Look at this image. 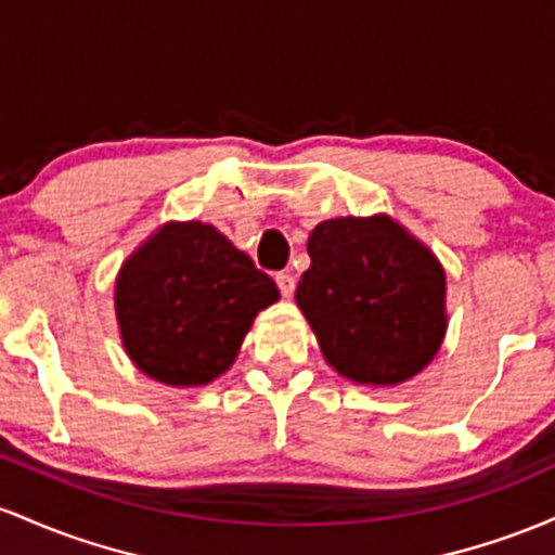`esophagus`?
I'll return each instance as SVG.
<instances>
[{
    "label": "esophagus",
    "instance_id": "34e87169",
    "mask_svg": "<svg viewBox=\"0 0 555 555\" xmlns=\"http://www.w3.org/2000/svg\"><path fill=\"white\" fill-rule=\"evenodd\" d=\"M275 283L280 288V294H283V298H291L294 296V288H296V280L288 275V272H280V275H275Z\"/></svg>",
    "mask_w": 555,
    "mask_h": 555
}]
</instances>
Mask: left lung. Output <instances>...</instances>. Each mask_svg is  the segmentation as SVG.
Listing matches in <instances>:
<instances>
[{"instance_id":"1","label":"left lung","mask_w":555,"mask_h":555,"mask_svg":"<svg viewBox=\"0 0 555 555\" xmlns=\"http://www.w3.org/2000/svg\"><path fill=\"white\" fill-rule=\"evenodd\" d=\"M296 304L340 377L393 388L438 357L448 330L440 259L390 215L335 217L309 235Z\"/></svg>"}]
</instances>
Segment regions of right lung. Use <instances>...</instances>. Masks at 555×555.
<instances>
[{"label":"right lung","instance_id":"obj_1","mask_svg":"<svg viewBox=\"0 0 555 555\" xmlns=\"http://www.w3.org/2000/svg\"><path fill=\"white\" fill-rule=\"evenodd\" d=\"M280 298L270 275L209 222H165L115 280L120 340L135 370L198 388L233 366L261 309Z\"/></svg>","mask_w":555,"mask_h":555}]
</instances>
